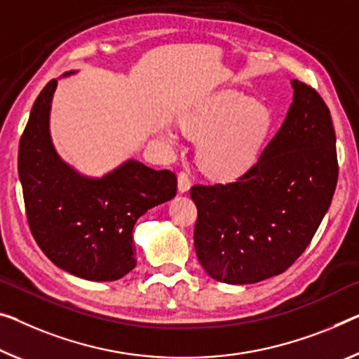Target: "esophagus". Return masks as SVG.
<instances>
[{
  "instance_id": "34e87169",
  "label": "esophagus",
  "mask_w": 359,
  "mask_h": 359,
  "mask_svg": "<svg viewBox=\"0 0 359 359\" xmlns=\"http://www.w3.org/2000/svg\"><path fill=\"white\" fill-rule=\"evenodd\" d=\"M191 187V180H189V175L186 172H180L178 175V191L180 192H187Z\"/></svg>"
}]
</instances>
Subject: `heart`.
Returning <instances> with one entry per match:
<instances>
[{
  "instance_id": "obj_1",
  "label": "heart",
  "mask_w": 359,
  "mask_h": 359,
  "mask_svg": "<svg viewBox=\"0 0 359 359\" xmlns=\"http://www.w3.org/2000/svg\"><path fill=\"white\" fill-rule=\"evenodd\" d=\"M183 126L191 136L203 137L197 152L202 168L217 178H234L255 162L271 128V115L250 97L224 93L184 117Z\"/></svg>"
}]
</instances>
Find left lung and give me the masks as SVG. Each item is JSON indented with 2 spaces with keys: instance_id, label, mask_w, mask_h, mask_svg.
<instances>
[{
  "instance_id": "1",
  "label": "left lung",
  "mask_w": 359,
  "mask_h": 359,
  "mask_svg": "<svg viewBox=\"0 0 359 359\" xmlns=\"http://www.w3.org/2000/svg\"><path fill=\"white\" fill-rule=\"evenodd\" d=\"M292 86L287 117L257 163L233 183L191 187L197 258L226 284L284 273L332 202L339 163L330 112L314 88L299 80Z\"/></svg>"
}]
</instances>
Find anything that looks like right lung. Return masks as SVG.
Here are the masks:
<instances>
[{
    "instance_id": "add662e5",
    "label": "right lung",
    "mask_w": 359,
    "mask_h": 359,
    "mask_svg": "<svg viewBox=\"0 0 359 359\" xmlns=\"http://www.w3.org/2000/svg\"><path fill=\"white\" fill-rule=\"evenodd\" d=\"M69 75V74H67ZM57 80L43 88L19 142L27 222L56 266L88 280H117L136 266L133 228L176 196V175L128 161L101 180L72 170L53 147L49 109Z\"/></svg>"
}]
</instances>
